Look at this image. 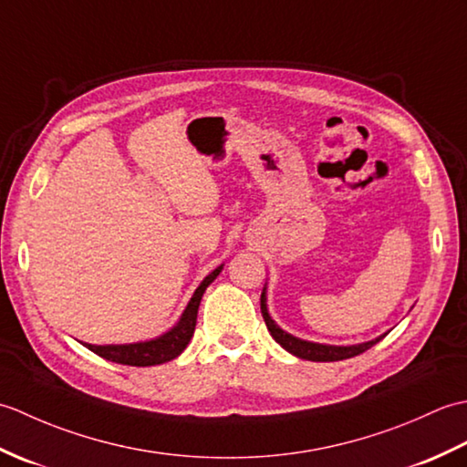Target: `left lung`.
Listing matches in <instances>:
<instances>
[{
	"label": "left lung",
	"mask_w": 467,
	"mask_h": 467,
	"mask_svg": "<svg viewBox=\"0 0 467 467\" xmlns=\"http://www.w3.org/2000/svg\"><path fill=\"white\" fill-rule=\"evenodd\" d=\"M266 289H263L261 293V313H263V319L266 323V329L271 331L273 339L279 343L283 349H286L289 353H293L295 357H299V359H306V361H341V359H349V357L355 355H361L367 349H371L375 343H379L383 337L381 335L377 337L373 341H367V343H359V345H323V343H311V341H303L299 337H293L286 331H283L279 325H276L269 311H266Z\"/></svg>",
	"instance_id": "obj_1"
}]
</instances>
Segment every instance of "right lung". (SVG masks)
I'll return each mask as SVG.
<instances>
[{
  "mask_svg": "<svg viewBox=\"0 0 467 467\" xmlns=\"http://www.w3.org/2000/svg\"><path fill=\"white\" fill-rule=\"evenodd\" d=\"M223 271V265L216 266V269L206 276V279L198 285L194 291L191 303L186 305V309L171 331L156 337L152 341H142V343H130V345H90L84 343L92 353L104 357L108 361L120 363V365H132V367H150V365H161L166 361H172L174 357L181 355L191 337L194 335L196 327V315H198V305H201L202 295L206 286L211 285L218 273Z\"/></svg>",
  "mask_w": 467,
  "mask_h": 467,
  "instance_id": "obj_1",
  "label": "right lung"
}]
</instances>
